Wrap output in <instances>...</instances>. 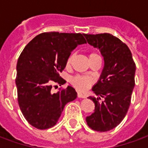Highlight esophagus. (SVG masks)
I'll list each match as a JSON object with an SVG mask.
<instances>
[{
	"label": "esophagus",
	"mask_w": 148,
	"mask_h": 148,
	"mask_svg": "<svg viewBox=\"0 0 148 148\" xmlns=\"http://www.w3.org/2000/svg\"><path fill=\"white\" fill-rule=\"evenodd\" d=\"M77 97H79V98H86V96L84 94H82V93H77Z\"/></svg>",
	"instance_id": "1"
}]
</instances>
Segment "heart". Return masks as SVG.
<instances>
[{
    "mask_svg": "<svg viewBox=\"0 0 148 148\" xmlns=\"http://www.w3.org/2000/svg\"><path fill=\"white\" fill-rule=\"evenodd\" d=\"M94 55H97V53H91V54H90L89 57ZM73 58H74V55H71L68 57L67 60H66V66H70L71 64V62L73 61ZM71 83L77 90L86 91L94 83V79L93 77H89V76L76 75V76L71 77Z\"/></svg>",
    "mask_w": 148,
    "mask_h": 148,
    "instance_id": "1",
    "label": "heart"
}]
</instances>
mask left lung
I'll use <instances>...</instances> for the list:
<instances>
[{
    "instance_id": "left-lung-1",
    "label": "left lung",
    "mask_w": 148,
    "mask_h": 148,
    "mask_svg": "<svg viewBox=\"0 0 148 148\" xmlns=\"http://www.w3.org/2000/svg\"><path fill=\"white\" fill-rule=\"evenodd\" d=\"M84 36L89 44L99 49L105 60L100 80L93 87L99 97H89L95 104V111L87 116L86 122L93 130L107 132L116 127L127 114L135 86L136 64L130 49L117 37L109 33Z\"/></svg>"
}]
</instances>
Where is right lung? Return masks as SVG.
Here are the masks:
<instances>
[{
  "label": "right lung",
  "instance_id": "obj_1",
  "mask_svg": "<svg viewBox=\"0 0 148 148\" xmlns=\"http://www.w3.org/2000/svg\"><path fill=\"white\" fill-rule=\"evenodd\" d=\"M86 40L81 33L43 32L27 43L16 65V85L20 109L29 124L38 129L53 127L66 104L74 101V88L51 91L54 83L63 85L59 76L72 51Z\"/></svg>",
  "mask_w": 148,
  "mask_h": 148
}]
</instances>
